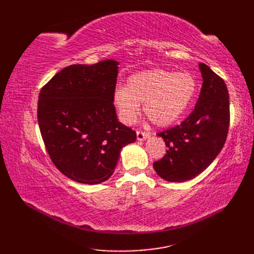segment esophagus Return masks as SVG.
<instances>
[{"label":"esophagus","mask_w":254,"mask_h":254,"mask_svg":"<svg viewBox=\"0 0 254 254\" xmlns=\"http://www.w3.org/2000/svg\"><path fill=\"white\" fill-rule=\"evenodd\" d=\"M136 136L138 141H143V139H146L147 137H149V133L144 132V131H137Z\"/></svg>","instance_id":"34e87169"}]
</instances>
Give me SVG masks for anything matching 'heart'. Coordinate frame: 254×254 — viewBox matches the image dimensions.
I'll return each instance as SVG.
<instances>
[{
  "label": "heart",
  "mask_w": 254,
  "mask_h": 254,
  "mask_svg": "<svg viewBox=\"0 0 254 254\" xmlns=\"http://www.w3.org/2000/svg\"><path fill=\"white\" fill-rule=\"evenodd\" d=\"M197 82L191 73L155 68L131 75L127 86L113 94V105L124 124H133L143 104L144 115L155 126L167 127L186 112L196 93Z\"/></svg>",
  "instance_id": "obj_1"
}]
</instances>
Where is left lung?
<instances>
[{
    "label": "left lung",
    "instance_id": "left-lung-1",
    "mask_svg": "<svg viewBox=\"0 0 254 254\" xmlns=\"http://www.w3.org/2000/svg\"><path fill=\"white\" fill-rule=\"evenodd\" d=\"M203 84L193 111L178 126L159 132L167 150L153 164L164 180L193 179L213 163L224 147L229 130V94L224 79L199 63Z\"/></svg>",
    "mask_w": 254,
    "mask_h": 254
}]
</instances>
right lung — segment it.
<instances>
[{"label":"right lung","instance_id":"right-lung-1","mask_svg":"<svg viewBox=\"0 0 254 254\" xmlns=\"http://www.w3.org/2000/svg\"><path fill=\"white\" fill-rule=\"evenodd\" d=\"M118 62L75 64L61 69L38 100V123L52 163L85 185L109 179L120 152L136 133L119 122L113 105Z\"/></svg>","mask_w":254,"mask_h":254}]
</instances>
